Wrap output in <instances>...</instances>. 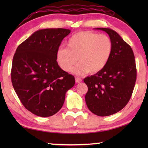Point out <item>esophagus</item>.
<instances>
[{"label":"esophagus","instance_id":"esophagus-1","mask_svg":"<svg viewBox=\"0 0 148 148\" xmlns=\"http://www.w3.org/2000/svg\"><path fill=\"white\" fill-rule=\"evenodd\" d=\"M82 81V79L81 78H79V77H76V83L78 84L80 83Z\"/></svg>","mask_w":148,"mask_h":148}]
</instances>
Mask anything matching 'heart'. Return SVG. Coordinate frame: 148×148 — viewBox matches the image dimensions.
Masks as SVG:
<instances>
[{
  "label": "heart",
  "mask_w": 148,
  "mask_h": 148,
  "mask_svg": "<svg viewBox=\"0 0 148 148\" xmlns=\"http://www.w3.org/2000/svg\"><path fill=\"white\" fill-rule=\"evenodd\" d=\"M66 46L57 49V61L64 71L70 72L78 61L79 63L73 71L78 75L101 71L108 62L113 48L108 36L91 31L72 35L66 42Z\"/></svg>",
  "instance_id": "1"
}]
</instances>
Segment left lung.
Returning <instances> with one entry per match:
<instances>
[{
  "label": "left lung",
  "instance_id": "obj_1",
  "mask_svg": "<svg viewBox=\"0 0 148 148\" xmlns=\"http://www.w3.org/2000/svg\"><path fill=\"white\" fill-rule=\"evenodd\" d=\"M95 29L109 35L113 48L106 66L84 78L88 87L85 99L92 113L103 117L117 113L128 103L136 82V69L131 47L117 32L108 28Z\"/></svg>",
  "mask_w": 148,
  "mask_h": 148
}]
</instances>
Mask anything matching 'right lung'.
<instances>
[{
	"label": "right lung",
	"mask_w": 148,
	"mask_h": 148,
	"mask_svg": "<svg viewBox=\"0 0 148 148\" xmlns=\"http://www.w3.org/2000/svg\"><path fill=\"white\" fill-rule=\"evenodd\" d=\"M65 29L34 32L17 47L12 61L11 78L15 91L27 110L40 117L56 114L75 79L58 65L56 52L71 33Z\"/></svg>",
	"instance_id": "obj_1"
}]
</instances>
